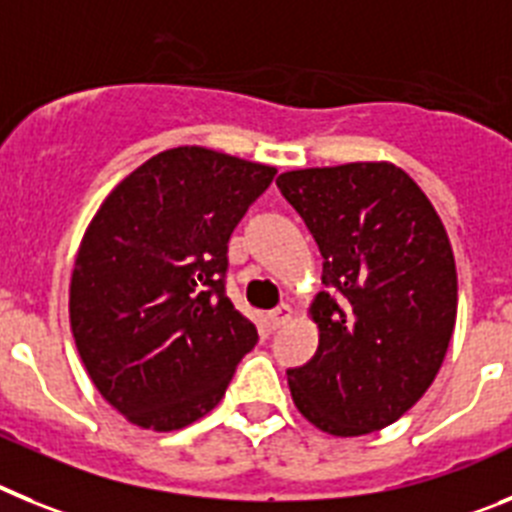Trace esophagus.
Masks as SVG:
<instances>
[{"instance_id":"1","label":"esophagus","mask_w":512,"mask_h":512,"mask_svg":"<svg viewBox=\"0 0 512 512\" xmlns=\"http://www.w3.org/2000/svg\"><path fill=\"white\" fill-rule=\"evenodd\" d=\"M291 319H293V309L288 304H281L278 309L270 311V324H273V327H283V324L291 322Z\"/></svg>"}]
</instances>
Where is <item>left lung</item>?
Segmentation results:
<instances>
[{
    "label": "left lung",
    "mask_w": 512,
    "mask_h": 512,
    "mask_svg": "<svg viewBox=\"0 0 512 512\" xmlns=\"http://www.w3.org/2000/svg\"><path fill=\"white\" fill-rule=\"evenodd\" d=\"M319 244L309 304L319 348L288 371L293 404L322 433L397 422L428 391L456 324L459 281L441 216L402 167L348 162L278 177Z\"/></svg>",
    "instance_id": "obj_1"
}]
</instances>
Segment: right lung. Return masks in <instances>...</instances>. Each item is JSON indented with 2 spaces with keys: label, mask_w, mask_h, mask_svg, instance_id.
<instances>
[{
  "label": "right lung",
  "mask_w": 512,
  "mask_h": 512,
  "mask_svg": "<svg viewBox=\"0 0 512 512\" xmlns=\"http://www.w3.org/2000/svg\"><path fill=\"white\" fill-rule=\"evenodd\" d=\"M275 167L206 146L146 159L100 203L79 242L69 322L102 399L170 433L224 397L257 330L224 293L226 244Z\"/></svg>",
  "instance_id": "obj_1"
}]
</instances>
